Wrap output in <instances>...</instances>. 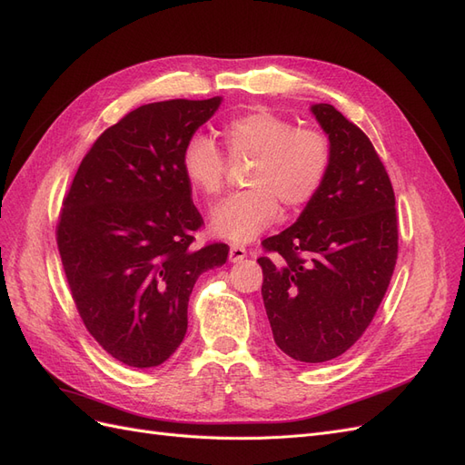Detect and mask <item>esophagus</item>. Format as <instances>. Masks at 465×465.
I'll use <instances>...</instances> for the list:
<instances>
[{"mask_svg":"<svg viewBox=\"0 0 465 465\" xmlns=\"http://www.w3.org/2000/svg\"><path fill=\"white\" fill-rule=\"evenodd\" d=\"M246 258V248L244 246H238V244H232L231 250H229V262L236 263V262H242Z\"/></svg>","mask_w":465,"mask_h":465,"instance_id":"obj_1","label":"esophagus"}]
</instances>
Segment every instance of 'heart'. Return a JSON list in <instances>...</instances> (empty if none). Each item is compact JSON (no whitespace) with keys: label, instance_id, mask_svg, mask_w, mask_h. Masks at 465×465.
<instances>
[{"label":"heart","instance_id":"b5f03b06","mask_svg":"<svg viewBox=\"0 0 465 465\" xmlns=\"http://www.w3.org/2000/svg\"><path fill=\"white\" fill-rule=\"evenodd\" d=\"M231 161H250L244 186L211 215V231L231 242H248L279 217V205L297 211L322 188L331 147L318 130L297 128L265 108L236 114L221 125ZM182 171L193 190L213 200L224 188L227 159L207 135H193L182 151Z\"/></svg>","mask_w":465,"mask_h":465}]
</instances>
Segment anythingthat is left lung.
Returning a JSON list of instances; mask_svg holds the SVG:
<instances>
[{"label": "left lung", "mask_w": 465, "mask_h": 465, "mask_svg": "<svg viewBox=\"0 0 465 465\" xmlns=\"http://www.w3.org/2000/svg\"><path fill=\"white\" fill-rule=\"evenodd\" d=\"M330 171L297 223L262 242V297L277 347L301 362L343 355L369 328L398 260L396 198L371 139L331 104H312Z\"/></svg>", "instance_id": "8db88e82"}]
</instances>
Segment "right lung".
<instances>
[{
	"label": "right lung",
	"instance_id": "add662e5",
	"mask_svg": "<svg viewBox=\"0 0 465 465\" xmlns=\"http://www.w3.org/2000/svg\"><path fill=\"white\" fill-rule=\"evenodd\" d=\"M221 101L132 110L96 139L64 200L55 234L79 316L128 367H159L174 353L195 281L227 262V244L192 246L203 219L182 171L184 145Z\"/></svg>",
	"mask_w": 465,
	"mask_h": 465
}]
</instances>
